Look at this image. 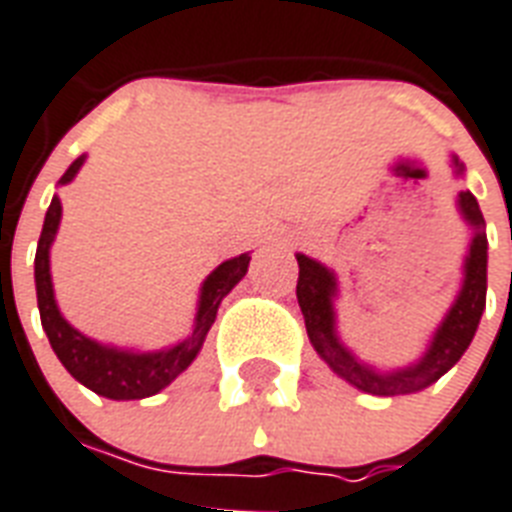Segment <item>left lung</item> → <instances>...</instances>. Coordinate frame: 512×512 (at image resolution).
I'll use <instances>...</instances> for the list:
<instances>
[{
	"instance_id": "obj_1",
	"label": "left lung",
	"mask_w": 512,
	"mask_h": 512,
	"mask_svg": "<svg viewBox=\"0 0 512 512\" xmlns=\"http://www.w3.org/2000/svg\"><path fill=\"white\" fill-rule=\"evenodd\" d=\"M454 167H457V175H462V164L457 156H454ZM457 207H460V215L465 217V223L473 228V239H470L468 257H465L462 289L452 308H449V313L444 316V321H441V327L436 329L425 356L417 364H409L404 369L377 372L372 366L361 364L342 345L335 332V273L316 263V260H311V257L297 255V265H300L297 303H300V311H303L311 345L327 361L329 369L340 374L342 380L350 382L353 388L372 393V396L417 393V390L433 385L441 374L449 372L473 342L481 313L486 308V249H489V241H486V223L481 209H478L476 196L470 191H460Z\"/></svg>"
}]
</instances>
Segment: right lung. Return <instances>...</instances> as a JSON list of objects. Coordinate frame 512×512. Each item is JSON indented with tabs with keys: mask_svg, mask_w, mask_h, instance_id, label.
<instances>
[{
	"mask_svg": "<svg viewBox=\"0 0 512 512\" xmlns=\"http://www.w3.org/2000/svg\"><path fill=\"white\" fill-rule=\"evenodd\" d=\"M84 164V156H79L58 183H71ZM60 199L52 196L50 209L44 215L42 236H39V247H36L34 260V279H36V303H39V316H42V327L47 332L55 356L60 364L66 366L68 374L79 380L84 388L98 393L103 398H114V401H135V398H148L167 388L175 377L193 364V358L199 356L204 337L209 327L215 324L217 308L223 303V297L247 276L249 255H239L233 260H225L209 273L204 284H201L199 308H196V319H193V332L183 342H177L172 348L154 350V353H135V350H122L114 345H100V342L84 337L79 329L68 324L58 311L55 303V292H52V276H50V247L55 241L60 225Z\"/></svg>",
	"mask_w": 512,
	"mask_h": 512,
	"instance_id": "right-lung-1",
	"label": "right lung"
}]
</instances>
